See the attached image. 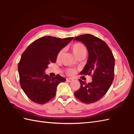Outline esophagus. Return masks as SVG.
<instances>
[{"label":"esophagus","instance_id":"esophagus-1","mask_svg":"<svg viewBox=\"0 0 134 134\" xmlns=\"http://www.w3.org/2000/svg\"><path fill=\"white\" fill-rule=\"evenodd\" d=\"M66 80H67V82H70L72 81V80H73V79L71 78V77H68V78H67V79H66Z\"/></svg>","mask_w":134,"mask_h":134}]
</instances>
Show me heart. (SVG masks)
<instances>
[{
  "instance_id": "heart-1",
  "label": "heart",
  "mask_w": 134,
  "mask_h": 134,
  "mask_svg": "<svg viewBox=\"0 0 134 134\" xmlns=\"http://www.w3.org/2000/svg\"><path fill=\"white\" fill-rule=\"evenodd\" d=\"M71 49L75 56L78 58L81 57H86L87 54V49L86 47L81 43H76L71 46ZM64 49H62L59 51L57 55V59L59 60L63 54ZM66 72L68 75H73L75 73V70L72 68H68L66 70Z\"/></svg>"
}]
</instances>
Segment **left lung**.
Returning <instances> with one entry per match:
<instances>
[{"instance_id":"left-lung-1","label":"left lung","mask_w":134,"mask_h":134,"mask_svg":"<svg viewBox=\"0 0 134 134\" xmlns=\"http://www.w3.org/2000/svg\"><path fill=\"white\" fill-rule=\"evenodd\" d=\"M74 40L82 42L88 52L87 63L80 74H92V77L88 83L79 79L80 87L74 95L85 103H93L106 94L113 82L115 59L106 43L94 35L85 34Z\"/></svg>"}]
</instances>
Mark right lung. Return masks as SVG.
Here are the masks:
<instances>
[{"label": "right lung", "instance_id": "add662e5", "mask_svg": "<svg viewBox=\"0 0 134 134\" xmlns=\"http://www.w3.org/2000/svg\"><path fill=\"white\" fill-rule=\"evenodd\" d=\"M74 39L51 36L35 40L26 49L18 63L21 88L30 100L44 104L54 97L58 85L66 81L59 75L50 77L44 71L50 63H55L59 51Z\"/></svg>", "mask_w": 134, "mask_h": 134}]
</instances>
